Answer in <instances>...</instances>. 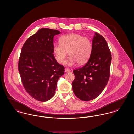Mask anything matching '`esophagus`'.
Segmentation results:
<instances>
[{
  "mask_svg": "<svg viewBox=\"0 0 134 134\" xmlns=\"http://www.w3.org/2000/svg\"><path fill=\"white\" fill-rule=\"evenodd\" d=\"M70 70L69 69H68V68H65V72H70Z\"/></svg>",
  "mask_w": 134,
  "mask_h": 134,
  "instance_id": "obj_1",
  "label": "esophagus"
}]
</instances>
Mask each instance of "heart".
Listing matches in <instances>:
<instances>
[{"mask_svg": "<svg viewBox=\"0 0 134 134\" xmlns=\"http://www.w3.org/2000/svg\"><path fill=\"white\" fill-rule=\"evenodd\" d=\"M60 43L55 44L53 50L57 62L62 64L65 61L68 52L70 57L66 60L68 65L77 63L79 65L85 64L89 59L92 50L90 39L77 33H71L62 36Z\"/></svg>", "mask_w": 134, "mask_h": 134, "instance_id": "1", "label": "heart"}]
</instances>
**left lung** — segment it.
<instances>
[{
    "mask_svg": "<svg viewBox=\"0 0 134 134\" xmlns=\"http://www.w3.org/2000/svg\"><path fill=\"white\" fill-rule=\"evenodd\" d=\"M111 53L104 38L95 33L92 50L84 66L73 70V92L80 100L90 101L97 97L105 88L110 76Z\"/></svg>",
    "mask_w": 134,
    "mask_h": 134,
    "instance_id": "1",
    "label": "left lung"
}]
</instances>
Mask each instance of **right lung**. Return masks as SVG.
<instances>
[{"label":"right lung","instance_id":"1","mask_svg":"<svg viewBox=\"0 0 134 134\" xmlns=\"http://www.w3.org/2000/svg\"><path fill=\"white\" fill-rule=\"evenodd\" d=\"M60 33L57 30L40 29L21 48L18 64L21 82L29 94L39 101L54 95L57 81L64 74V66L53 53V37Z\"/></svg>","mask_w":134,"mask_h":134}]
</instances>
